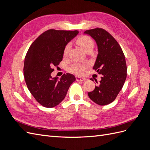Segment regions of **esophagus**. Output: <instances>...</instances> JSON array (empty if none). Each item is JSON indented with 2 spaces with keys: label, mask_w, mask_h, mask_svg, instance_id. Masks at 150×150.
<instances>
[{
  "label": "esophagus",
  "mask_w": 150,
  "mask_h": 150,
  "mask_svg": "<svg viewBox=\"0 0 150 150\" xmlns=\"http://www.w3.org/2000/svg\"><path fill=\"white\" fill-rule=\"evenodd\" d=\"M76 81H85V80H86L85 78H79V77H76Z\"/></svg>",
  "instance_id": "obj_1"
}]
</instances>
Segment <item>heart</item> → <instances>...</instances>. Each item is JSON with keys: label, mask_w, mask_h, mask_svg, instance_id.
Here are the masks:
<instances>
[{"label": "heart", "mask_w": 150, "mask_h": 150, "mask_svg": "<svg viewBox=\"0 0 150 150\" xmlns=\"http://www.w3.org/2000/svg\"><path fill=\"white\" fill-rule=\"evenodd\" d=\"M76 42L86 52L90 49H93L94 46V42L93 40L87 35L79 36V38H77ZM69 49L70 44H67L64 49V51H63V54H64V56H67ZM88 67L89 64H87V63L76 62L74 63L69 68V71L72 72V73L75 74L76 75L83 76L86 73V70L88 69Z\"/></svg>", "instance_id": "obj_1"}]
</instances>
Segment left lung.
Wrapping results in <instances>:
<instances>
[{"mask_svg":"<svg viewBox=\"0 0 150 150\" xmlns=\"http://www.w3.org/2000/svg\"><path fill=\"white\" fill-rule=\"evenodd\" d=\"M84 34L91 36L97 44L98 54L93 69L101 74L98 85L88 94L95 103L106 105L115 100L125 84L127 76L125 57L120 44L106 30L96 28L86 30Z\"/></svg>","mask_w":150,"mask_h":150,"instance_id":"left-lung-1","label":"left lung"}]
</instances>
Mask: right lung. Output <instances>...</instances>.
I'll use <instances>...</instances> for the list:
<instances>
[{
    "label": "right lung",
    "mask_w": 150,
    "mask_h": 150,
    "mask_svg": "<svg viewBox=\"0 0 150 150\" xmlns=\"http://www.w3.org/2000/svg\"><path fill=\"white\" fill-rule=\"evenodd\" d=\"M78 33V30L49 29L40 34L28 49L24 66L25 81L30 93L44 107L58 105L76 81L73 74H64L59 80L57 77L52 78L51 72L62 60L67 44Z\"/></svg>",
    "instance_id": "1"
}]
</instances>
